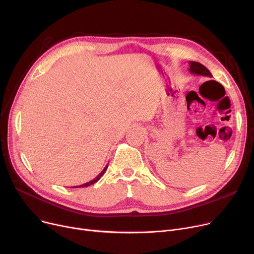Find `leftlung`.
I'll return each mask as SVG.
<instances>
[{
    "instance_id": "1",
    "label": "left lung",
    "mask_w": 254,
    "mask_h": 254,
    "mask_svg": "<svg viewBox=\"0 0 254 254\" xmlns=\"http://www.w3.org/2000/svg\"><path fill=\"white\" fill-rule=\"evenodd\" d=\"M189 71H190L191 74H194V75L212 77V74L210 73V71L206 68V66L203 65L202 64L196 63V62H190Z\"/></svg>"
}]
</instances>
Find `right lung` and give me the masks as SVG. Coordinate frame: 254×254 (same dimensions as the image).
I'll use <instances>...</instances> for the list:
<instances>
[{"instance_id":"add662e5","label":"right lung","mask_w":254,"mask_h":254,"mask_svg":"<svg viewBox=\"0 0 254 254\" xmlns=\"http://www.w3.org/2000/svg\"><path fill=\"white\" fill-rule=\"evenodd\" d=\"M107 168H108V164H107V166L103 169V171L100 173V174L93 179V180H90L89 182H86V183H84V184H82V185H77V186H73V188H71V189H79V188H86V186H89V185H91V184H93V183H96V182H98L100 179H101V177L104 175V173L106 172V170H107Z\"/></svg>"}]
</instances>
